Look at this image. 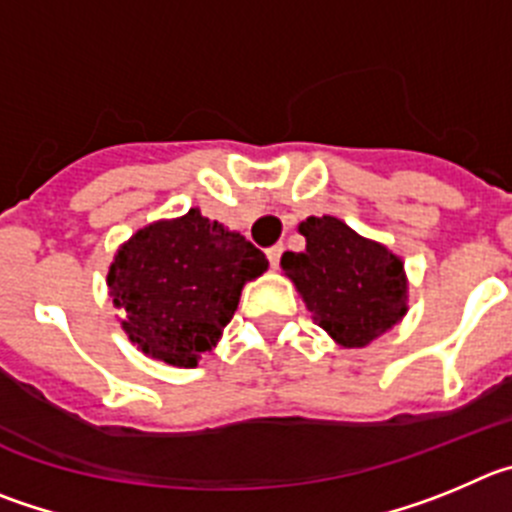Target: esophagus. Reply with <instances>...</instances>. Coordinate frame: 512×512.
Segmentation results:
<instances>
[{"label": "esophagus", "mask_w": 512, "mask_h": 512, "mask_svg": "<svg viewBox=\"0 0 512 512\" xmlns=\"http://www.w3.org/2000/svg\"><path fill=\"white\" fill-rule=\"evenodd\" d=\"M280 257H283V245H275L267 250V260H270V265L273 267L280 265Z\"/></svg>", "instance_id": "esophagus-1"}]
</instances>
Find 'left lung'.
Segmentation results:
<instances>
[{"label": "left lung", "mask_w": 512, "mask_h": 512, "mask_svg": "<svg viewBox=\"0 0 512 512\" xmlns=\"http://www.w3.org/2000/svg\"><path fill=\"white\" fill-rule=\"evenodd\" d=\"M306 250L285 252L280 267L301 290L313 324L342 347H365L405 313L403 262L334 216L301 224Z\"/></svg>", "instance_id": "obj_1"}]
</instances>
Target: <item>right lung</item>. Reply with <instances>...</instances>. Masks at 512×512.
I'll return each instance as SVG.
<instances>
[{"label":"right lung","mask_w":512,"mask_h":512,"mask_svg":"<svg viewBox=\"0 0 512 512\" xmlns=\"http://www.w3.org/2000/svg\"><path fill=\"white\" fill-rule=\"evenodd\" d=\"M265 270L252 242L191 209L140 229L117 252L107 283L122 329L142 352L196 367L232 321L242 285Z\"/></svg>","instance_id":"add662e5"}]
</instances>
